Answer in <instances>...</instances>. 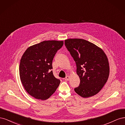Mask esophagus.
Here are the masks:
<instances>
[{
  "mask_svg": "<svg viewBox=\"0 0 125 125\" xmlns=\"http://www.w3.org/2000/svg\"><path fill=\"white\" fill-rule=\"evenodd\" d=\"M69 79H70V76H69V75H67V76L65 78V80L66 81H68L69 80Z\"/></svg>",
  "mask_w": 125,
  "mask_h": 125,
  "instance_id": "34e87169",
  "label": "esophagus"
}]
</instances>
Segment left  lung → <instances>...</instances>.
I'll return each mask as SVG.
<instances>
[{
  "instance_id": "8db88e82",
  "label": "left lung",
  "mask_w": 125,
  "mask_h": 125,
  "mask_svg": "<svg viewBox=\"0 0 125 125\" xmlns=\"http://www.w3.org/2000/svg\"><path fill=\"white\" fill-rule=\"evenodd\" d=\"M65 44L77 65L80 85L74 89L78 95L88 98L96 95L106 83L109 65L106 55L94 44L81 39L65 40Z\"/></svg>"
}]
</instances>
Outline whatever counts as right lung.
<instances>
[{"instance_id":"obj_1","label":"right lung","mask_w":125,"mask_h":125,"mask_svg":"<svg viewBox=\"0 0 125 125\" xmlns=\"http://www.w3.org/2000/svg\"><path fill=\"white\" fill-rule=\"evenodd\" d=\"M63 41H44L28 47L19 66L21 82L26 91L36 99L46 100L58 88L60 81L53 75L52 62Z\"/></svg>"}]
</instances>
